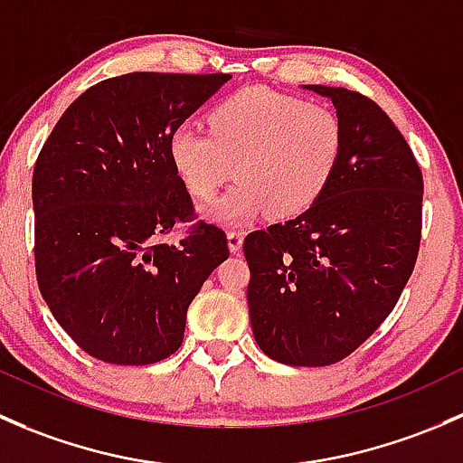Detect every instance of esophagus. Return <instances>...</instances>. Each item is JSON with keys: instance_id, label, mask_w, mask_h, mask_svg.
Returning <instances> with one entry per match:
<instances>
[{"instance_id": "esophagus-1", "label": "esophagus", "mask_w": 463, "mask_h": 463, "mask_svg": "<svg viewBox=\"0 0 463 463\" xmlns=\"http://www.w3.org/2000/svg\"><path fill=\"white\" fill-rule=\"evenodd\" d=\"M227 245H230V250L233 251V254H238V251L242 250V232H238V230L227 232Z\"/></svg>"}]
</instances>
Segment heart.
Returning <instances> with one entry per match:
<instances>
[{
  "label": "heart",
  "mask_w": 463,
  "mask_h": 463,
  "mask_svg": "<svg viewBox=\"0 0 463 463\" xmlns=\"http://www.w3.org/2000/svg\"><path fill=\"white\" fill-rule=\"evenodd\" d=\"M207 125L209 131L175 128L169 158L184 189L203 203L241 180L207 209L221 225H242L265 212L276 221L307 212L335 178L345 142L332 107L260 87L218 102Z\"/></svg>",
  "instance_id": "heart-1"
}]
</instances>
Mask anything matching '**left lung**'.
I'll return each mask as SVG.
<instances>
[{
    "label": "left lung",
    "instance_id": "obj_1",
    "mask_svg": "<svg viewBox=\"0 0 463 463\" xmlns=\"http://www.w3.org/2000/svg\"><path fill=\"white\" fill-rule=\"evenodd\" d=\"M330 98L345 131L323 196L294 221L251 232L250 321L269 359L332 365L388 318L421 241L423 178L408 142L365 95L307 84Z\"/></svg>",
    "mask_w": 463,
    "mask_h": 463
}]
</instances>
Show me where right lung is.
Masks as SVG:
<instances>
[{
    "mask_svg": "<svg viewBox=\"0 0 463 463\" xmlns=\"http://www.w3.org/2000/svg\"><path fill=\"white\" fill-rule=\"evenodd\" d=\"M227 73H127L84 90L57 120L33 171L37 285L66 335L116 365L158 364L187 309L227 260L225 232L196 222L169 137Z\"/></svg>",
    "mask_w": 463,
    "mask_h": 463,
    "instance_id": "obj_1",
    "label": "right lung"
}]
</instances>
